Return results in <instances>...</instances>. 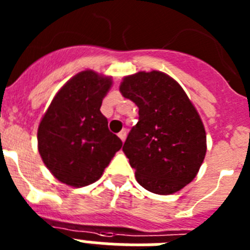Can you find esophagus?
<instances>
[{
    "label": "esophagus",
    "mask_w": 250,
    "mask_h": 250,
    "mask_svg": "<svg viewBox=\"0 0 250 250\" xmlns=\"http://www.w3.org/2000/svg\"><path fill=\"white\" fill-rule=\"evenodd\" d=\"M119 138L121 139V141H125V139H126V130H121L120 132H119Z\"/></svg>",
    "instance_id": "esophagus-1"
}]
</instances>
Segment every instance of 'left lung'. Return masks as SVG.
<instances>
[{"mask_svg":"<svg viewBox=\"0 0 250 250\" xmlns=\"http://www.w3.org/2000/svg\"><path fill=\"white\" fill-rule=\"evenodd\" d=\"M120 92L139 107L138 124L123 146L136 180L151 193H176L204 161L207 135L199 114L182 86L164 72L124 77Z\"/></svg>","mask_w":250,"mask_h":250,"instance_id":"1","label":"left lung"}]
</instances>
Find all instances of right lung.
<instances>
[{
  "label": "right lung",
  "mask_w": 250,
  "mask_h": 250,
  "mask_svg": "<svg viewBox=\"0 0 250 250\" xmlns=\"http://www.w3.org/2000/svg\"><path fill=\"white\" fill-rule=\"evenodd\" d=\"M111 77L91 70L75 75L55 95L37 130L39 152L51 174L66 185L86 187L100 179L123 141L101 114Z\"/></svg>",
  "instance_id": "obj_1"
}]
</instances>
